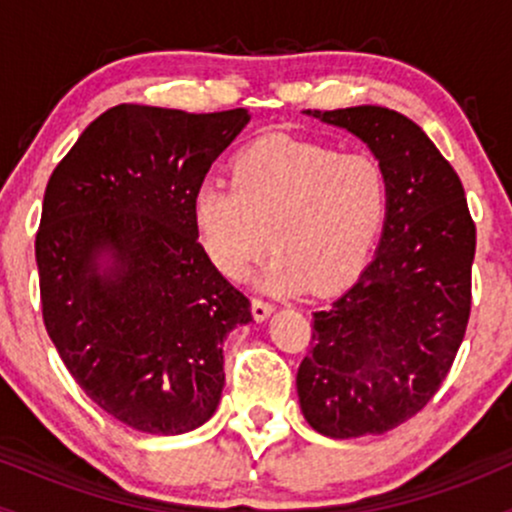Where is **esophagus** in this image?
I'll list each match as a JSON object with an SVG mask.
<instances>
[{"mask_svg": "<svg viewBox=\"0 0 512 512\" xmlns=\"http://www.w3.org/2000/svg\"><path fill=\"white\" fill-rule=\"evenodd\" d=\"M272 313H274V305L272 303L260 301V298H255V301H252V317H255L257 322H264Z\"/></svg>", "mask_w": 512, "mask_h": 512, "instance_id": "1", "label": "esophagus"}]
</instances>
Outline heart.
<instances>
[{"label": "heart", "instance_id": "1", "mask_svg": "<svg viewBox=\"0 0 512 512\" xmlns=\"http://www.w3.org/2000/svg\"><path fill=\"white\" fill-rule=\"evenodd\" d=\"M387 197L375 158L272 134L240 151L233 182L204 180L197 187L192 226L228 279L245 276L272 243L276 255L255 279L262 291L330 296L366 267L383 231Z\"/></svg>", "mask_w": 512, "mask_h": 512}]
</instances>
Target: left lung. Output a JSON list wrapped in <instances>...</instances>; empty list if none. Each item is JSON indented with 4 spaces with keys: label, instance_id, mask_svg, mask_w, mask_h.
<instances>
[{
    "label": "left lung",
    "instance_id": "1",
    "mask_svg": "<svg viewBox=\"0 0 512 512\" xmlns=\"http://www.w3.org/2000/svg\"><path fill=\"white\" fill-rule=\"evenodd\" d=\"M303 113L361 139L390 197L373 260L313 313L298 402L322 436H380L419 414L455 361L472 305L477 228L457 173L409 117L380 105Z\"/></svg>",
    "mask_w": 512,
    "mask_h": 512
}]
</instances>
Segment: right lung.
Here are the masks:
<instances>
[{
	"instance_id": "obj_1",
	"label": "right lung",
	"mask_w": 512,
	"mask_h": 512,
	"mask_svg": "<svg viewBox=\"0 0 512 512\" xmlns=\"http://www.w3.org/2000/svg\"><path fill=\"white\" fill-rule=\"evenodd\" d=\"M248 122L245 108L115 105L45 187L35 262L52 344L98 407L151 436L207 424L223 339L252 322L192 226V195Z\"/></svg>"
}]
</instances>
